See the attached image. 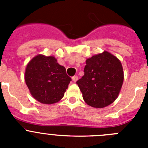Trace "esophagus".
Wrapping results in <instances>:
<instances>
[{
  "instance_id": "1",
  "label": "esophagus",
  "mask_w": 148,
  "mask_h": 148,
  "mask_svg": "<svg viewBox=\"0 0 148 148\" xmlns=\"http://www.w3.org/2000/svg\"><path fill=\"white\" fill-rule=\"evenodd\" d=\"M78 76L77 75H74V76L72 77V80L73 81V82H76L77 80H78Z\"/></svg>"
}]
</instances>
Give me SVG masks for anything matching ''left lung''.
I'll list each match as a JSON object with an SVG mask.
<instances>
[{
	"label": "left lung",
	"instance_id": "1",
	"mask_svg": "<svg viewBox=\"0 0 148 148\" xmlns=\"http://www.w3.org/2000/svg\"><path fill=\"white\" fill-rule=\"evenodd\" d=\"M84 75L77 81L83 99L88 105L103 108L115 101L124 82L120 60L108 51L86 60Z\"/></svg>",
	"mask_w": 148,
	"mask_h": 148
}]
</instances>
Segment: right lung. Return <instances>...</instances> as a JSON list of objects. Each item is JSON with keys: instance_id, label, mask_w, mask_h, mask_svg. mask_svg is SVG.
Listing matches in <instances>:
<instances>
[{"instance_id": "add662e5", "label": "right lung", "mask_w": 148, "mask_h": 148, "mask_svg": "<svg viewBox=\"0 0 148 148\" xmlns=\"http://www.w3.org/2000/svg\"><path fill=\"white\" fill-rule=\"evenodd\" d=\"M24 78L32 97L45 104L59 101L71 82L64 66L60 65L55 57L41 54L27 64Z\"/></svg>"}]
</instances>
